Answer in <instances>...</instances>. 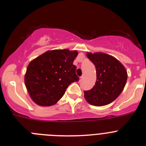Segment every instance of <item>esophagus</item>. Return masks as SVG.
Returning a JSON list of instances; mask_svg holds the SVG:
<instances>
[{
	"label": "esophagus",
	"mask_w": 146,
	"mask_h": 146,
	"mask_svg": "<svg viewBox=\"0 0 146 146\" xmlns=\"http://www.w3.org/2000/svg\"><path fill=\"white\" fill-rule=\"evenodd\" d=\"M83 78H84V76H81V77H80V81H82Z\"/></svg>",
	"instance_id": "esophagus-1"
}]
</instances>
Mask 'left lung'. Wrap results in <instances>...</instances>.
I'll use <instances>...</instances> for the list:
<instances>
[{"instance_id": "8db88e82", "label": "left lung", "mask_w": 146, "mask_h": 146, "mask_svg": "<svg viewBox=\"0 0 146 146\" xmlns=\"http://www.w3.org/2000/svg\"><path fill=\"white\" fill-rule=\"evenodd\" d=\"M87 57L96 68L97 81L92 89L84 91V98L96 106L113 102L125 88L127 72L123 64L113 56L102 52L87 53Z\"/></svg>"}]
</instances>
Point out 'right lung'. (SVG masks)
I'll list each match as a JSON object with an SVG mask.
<instances>
[{
    "instance_id": "add662e5",
    "label": "right lung",
    "mask_w": 146,
    "mask_h": 146,
    "mask_svg": "<svg viewBox=\"0 0 146 146\" xmlns=\"http://www.w3.org/2000/svg\"><path fill=\"white\" fill-rule=\"evenodd\" d=\"M76 51H48L31 61L25 74V85L34 102L42 106L58 102L72 83L78 81L73 65Z\"/></svg>"
}]
</instances>
